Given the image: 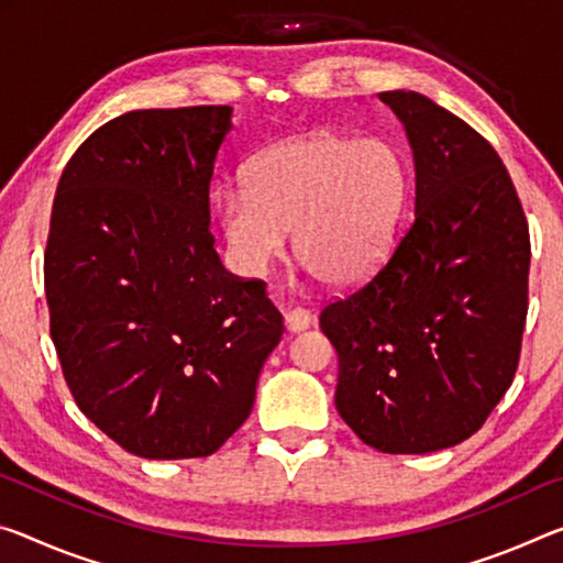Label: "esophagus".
<instances>
[{"mask_svg":"<svg viewBox=\"0 0 563 563\" xmlns=\"http://www.w3.org/2000/svg\"><path fill=\"white\" fill-rule=\"evenodd\" d=\"M310 323H313V313L306 308H290L285 310V328L290 330V333H300V330H306Z\"/></svg>","mask_w":563,"mask_h":563,"instance_id":"esophagus-1","label":"esophagus"}]
</instances>
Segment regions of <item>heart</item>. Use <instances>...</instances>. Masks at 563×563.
I'll return each instance as SVG.
<instances>
[{
  "mask_svg": "<svg viewBox=\"0 0 563 563\" xmlns=\"http://www.w3.org/2000/svg\"><path fill=\"white\" fill-rule=\"evenodd\" d=\"M408 185V163L390 140L313 132L250 159L245 187L218 195L216 218L243 275H265L296 230L300 261L345 288L388 257Z\"/></svg>",
  "mask_w": 563,
  "mask_h": 563,
  "instance_id": "b5f03b06",
  "label": "heart"
}]
</instances>
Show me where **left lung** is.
<instances>
[{
  "instance_id": "1",
  "label": "left lung",
  "mask_w": 563,
  "mask_h": 563,
  "mask_svg": "<svg viewBox=\"0 0 563 563\" xmlns=\"http://www.w3.org/2000/svg\"><path fill=\"white\" fill-rule=\"evenodd\" d=\"M404 122L416 212L388 263L320 313L335 408L383 453L474 435L511 386L529 310V222L501 157L428 97L380 92Z\"/></svg>"
}]
</instances>
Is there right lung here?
Returning a JSON list of instances; mask_svg holds the SVG:
<instances>
[{
  "label": "right lung",
  "mask_w": 563,
  "mask_h": 563,
  "mask_svg": "<svg viewBox=\"0 0 563 563\" xmlns=\"http://www.w3.org/2000/svg\"><path fill=\"white\" fill-rule=\"evenodd\" d=\"M233 107L135 110L95 130L52 205L44 292L77 406L128 453H216L255 404L283 316L230 275L210 180Z\"/></svg>",
  "instance_id": "1"
}]
</instances>
